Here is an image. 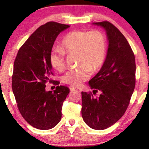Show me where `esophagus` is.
<instances>
[{"label": "esophagus", "instance_id": "obj_1", "mask_svg": "<svg viewBox=\"0 0 149 149\" xmlns=\"http://www.w3.org/2000/svg\"><path fill=\"white\" fill-rule=\"evenodd\" d=\"M69 88H70V90L71 91H74V90L76 89V88L74 87V86H72V85H71V86H70Z\"/></svg>", "mask_w": 149, "mask_h": 149}]
</instances>
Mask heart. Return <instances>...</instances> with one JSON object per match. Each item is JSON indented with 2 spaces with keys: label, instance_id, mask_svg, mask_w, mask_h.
Here are the masks:
<instances>
[{
  "label": "heart",
  "instance_id": "obj_1",
  "mask_svg": "<svg viewBox=\"0 0 149 149\" xmlns=\"http://www.w3.org/2000/svg\"><path fill=\"white\" fill-rule=\"evenodd\" d=\"M65 53L77 54V68L70 69L62 75L65 84L79 86L90 77L92 70L96 71L104 63L107 54V42L104 34L99 30L91 31H73L62 41V47H53L49 55V62L54 69L64 68Z\"/></svg>",
  "mask_w": 149,
  "mask_h": 149
}]
</instances>
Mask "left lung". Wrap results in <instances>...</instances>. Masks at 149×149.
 <instances>
[{
    "mask_svg": "<svg viewBox=\"0 0 149 149\" xmlns=\"http://www.w3.org/2000/svg\"><path fill=\"white\" fill-rule=\"evenodd\" d=\"M107 33L108 49L101 69L89 81L93 93L81 92L83 119L96 130H102L117 122L127 110L135 86V59L129 42L109 22L93 23Z\"/></svg>",
    "mask_w": 149,
    "mask_h": 149,
    "instance_id": "left-lung-1",
    "label": "left lung"
}]
</instances>
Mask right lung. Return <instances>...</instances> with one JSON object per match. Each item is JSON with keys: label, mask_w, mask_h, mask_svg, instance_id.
Listing matches in <instances>:
<instances>
[{"label": "right lung", "mask_w": 149, "mask_h": 149, "mask_svg": "<svg viewBox=\"0 0 149 149\" xmlns=\"http://www.w3.org/2000/svg\"><path fill=\"white\" fill-rule=\"evenodd\" d=\"M70 26L54 22L40 26L19 49L14 63L12 87L17 106L25 120L37 129L50 130L61 120L63 102L70 89L58 85L47 91L46 83L50 79L52 67L49 55L60 33Z\"/></svg>", "instance_id": "right-lung-1"}]
</instances>
